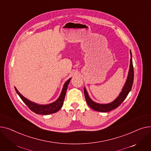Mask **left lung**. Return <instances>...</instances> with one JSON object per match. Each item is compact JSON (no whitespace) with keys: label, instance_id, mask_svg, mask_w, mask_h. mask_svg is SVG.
<instances>
[{"label":"left lung","instance_id":"8db88e82","mask_svg":"<svg viewBox=\"0 0 151 151\" xmlns=\"http://www.w3.org/2000/svg\"><path fill=\"white\" fill-rule=\"evenodd\" d=\"M130 67L129 70V73L127 78L126 79V83L124 85L122 91L119 94V96L115 99L113 102L109 104H99L93 101L88 94V92L86 90L85 87H84V94L86 102L92 109L101 112H108L114 109H116L122 104V102L124 101L126 98L128 94L130 91L133 83H134V67H133L132 63V55L131 50H130Z\"/></svg>","mask_w":151,"mask_h":151}]
</instances>
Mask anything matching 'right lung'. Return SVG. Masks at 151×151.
Returning <instances> with one entry per match:
<instances>
[{
	"instance_id": "add662e5",
	"label": "right lung",
	"mask_w": 151,
	"mask_h": 151,
	"mask_svg": "<svg viewBox=\"0 0 151 151\" xmlns=\"http://www.w3.org/2000/svg\"><path fill=\"white\" fill-rule=\"evenodd\" d=\"M70 80H71V78H69L65 83L63 87V89H62V91L61 92V94L59 97L55 102L49 104H45V105L38 104L30 101V100L25 98V97H24L18 91H17L16 87H14V88L16 93L21 97V99L22 100V101L27 105V107L32 111L38 114H42V115H47V114L57 112L62 107V106L63 105L68 86L70 82Z\"/></svg>"
}]
</instances>
